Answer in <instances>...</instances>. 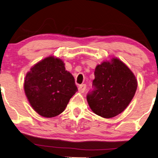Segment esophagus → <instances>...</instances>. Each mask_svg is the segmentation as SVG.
Segmentation results:
<instances>
[{
	"mask_svg": "<svg viewBox=\"0 0 158 158\" xmlns=\"http://www.w3.org/2000/svg\"><path fill=\"white\" fill-rule=\"evenodd\" d=\"M85 88H86V85L85 84H83V85H81L78 87V91L80 93H84L85 90Z\"/></svg>",
	"mask_w": 158,
	"mask_h": 158,
	"instance_id": "obj_1",
	"label": "esophagus"
}]
</instances>
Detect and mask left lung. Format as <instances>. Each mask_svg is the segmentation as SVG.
<instances>
[{
    "label": "left lung",
    "mask_w": 158,
    "mask_h": 158,
    "mask_svg": "<svg viewBox=\"0 0 158 158\" xmlns=\"http://www.w3.org/2000/svg\"><path fill=\"white\" fill-rule=\"evenodd\" d=\"M94 90L87 95L93 112L103 118L118 115L135 96L137 81L130 69L118 58L103 61L95 69Z\"/></svg>",
    "instance_id": "left-lung-1"
}]
</instances>
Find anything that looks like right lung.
Returning <instances> with one entry per match:
<instances>
[{
  "mask_svg": "<svg viewBox=\"0 0 158 158\" xmlns=\"http://www.w3.org/2000/svg\"><path fill=\"white\" fill-rule=\"evenodd\" d=\"M30 105L40 116L55 117L64 111L77 91L75 79L61 59L49 56L32 66L24 80Z\"/></svg>",
  "mask_w": 158,
  "mask_h": 158,
  "instance_id": "right-lung-1",
  "label": "right lung"
}]
</instances>
